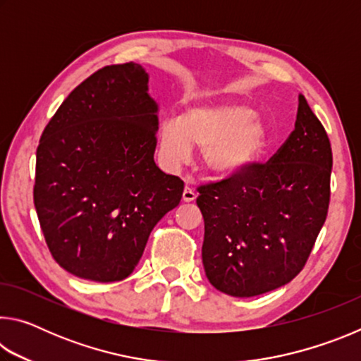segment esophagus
Listing matches in <instances>:
<instances>
[{
    "instance_id": "esophagus-1",
    "label": "esophagus",
    "mask_w": 361,
    "mask_h": 361,
    "mask_svg": "<svg viewBox=\"0 0 361 361\" xmlns=\"http://www.w3.org/2000/svg\"><path fill=\"white\" fill-rule=\"evenodd\" d=\"M195 197H197V192H195L192 188L186 186L185 191H183V200H185V202H194Z\"/></svg>"
}]
</instances>
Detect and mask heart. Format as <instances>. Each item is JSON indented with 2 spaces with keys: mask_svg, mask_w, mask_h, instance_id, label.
Masks as SVG:
<instances>
[{
  "mask_svg": "<svg viewBox=\"0 0 361 361\" xmlns=\"http://www.w3.org/2000/svg\"><path fill=\"white\" fill-rule=\"evenodd\" d=\"M267 146V132L252 106L200 103L178 118H167L159 130V154L169 167L189 162L192 148L202 149L209 172L229 176L242 172Z\"/></svg>",
  "mask_w": 361,
  "mask_h": 361,
  "instance_id": "heart-1",
  "label": "heart"
}]
</instances>
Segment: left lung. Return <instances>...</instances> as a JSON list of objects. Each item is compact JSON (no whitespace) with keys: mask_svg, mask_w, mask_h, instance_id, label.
<instances>
[{"mask_svg":"<svg viewBox=\"0 0 361 361\" xmlns=\"http://www.w3.org/2000/svg\"><path fill=\"white\" fill-rule=\"evenodd\" d=\"M331 167L325 127L299 95L295 130L269 162L197 188L202 262L216 290L252 298L302 271L328 215Z\"/></svg>","mask_w":361,"mask_h":361,"instance_id":"obj_1","label":"left lung"}]
</instances>
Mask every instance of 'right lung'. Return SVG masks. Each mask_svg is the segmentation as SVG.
Here are the masks:
<instances>
[{
  "mask_svg": "<svg viewBox=\"0 0 361 361\" xmlns=\"http://www.w3.org/2000/svg\"><path fill=\"white\" fill-rule=\"evenodd\" d=\"M157 103L138 63L95 71L66 97L36 149L35 209L49 252L94 282L129 277L183 183L154 162Z\"/></svg>",
  "mask_w": 361,
  "mask_h": 361,
  "instance_id": "right-lung-1",
  "label": "right lung"
}]
</instances>
